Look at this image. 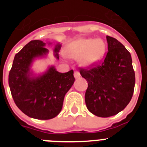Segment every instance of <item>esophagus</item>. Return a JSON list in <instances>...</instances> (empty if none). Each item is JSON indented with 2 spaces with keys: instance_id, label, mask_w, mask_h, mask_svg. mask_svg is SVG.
<instances>
[{
  "instance_id": "obj_1",
  "label": "esophagus",
  "mask_w": 147,
  "mask_h": 147,
  "mask_svg": "<svg viewBox=\"0 0 147 147\" xmlns=\"http://www.w3.org/2000/svg\"><path fill=\"white\" fill-rule=\"evenodd\" d=\"M74 77L76 78V79H78V78L80 77V74L79 71H74Z\"/></svg>"
}]
</instances>
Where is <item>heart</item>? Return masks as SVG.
<instances>
[{"label":"heart","mask_w":147,"mask_h":147,"mask_svg":"<svg viewBox=\"0 0 147 147\" xmlns=\"http://www.w3.org/2000/svg\"><path fill=\"white\" fill-rule=\"evenodd\" d=\"M106 44L102 39L81 38L67 45L66 55L72 59L80 58V64L85 67L96 64L103 57Z\"/></svg>","instance_id":"b5f03b06"}]
</instances>
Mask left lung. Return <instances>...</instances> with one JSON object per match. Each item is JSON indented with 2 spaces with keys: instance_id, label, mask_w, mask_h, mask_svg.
<instances>
[{
  "instance_id": "obj_1",
  "label": "left lung",
  "mask_w": 147,
  "mask_h": 147,
  "mask_svg": "<svg viewBox=\"0 0 147 147\" xmlns=\"http://www.w3.org/2000/svg\"><path fill=\"white\" fill-rule=\"evenodd\" d=\"M105 59L80 72L87 80V108L93 115L107 118L124 110L133 95L136 83L130 53L119 40L107 36Z\"/></svg>"
}]
</instances>
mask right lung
<instances>
[{
  "label": "right lung",
  "mask_w": 147,
  "mask_h": 147,
  "mask_svg": "<svg viewBox=\"0 0 147 147\" xmlns=\"http://www.w3.org/2000/svg\"><path fill=\"white\" fill-rule=\"evenodd\" d=\"M45 43L41 40L30 41L15 54L9 74V85L17 107L31 118L48 120L56 117L62 108L64 97L74 82V71L59 73L54 66L42 75L32 77L30 67L36 57L49 52ZM61 45L57 44L54 53Z\"/></svg>",
  "instance_id": "right-lung-1"
}]
</instances>
